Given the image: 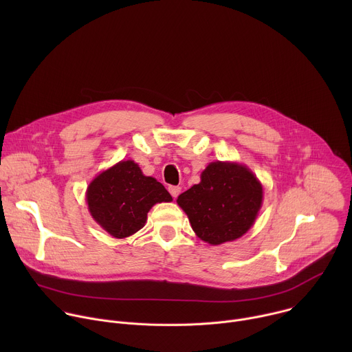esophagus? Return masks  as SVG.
Returning <instances> with one entry per match:
<instances>
[{
  "label": "esophagus",
  "mask_w": 352,
  "mask_h": 352,
  "mask_svg": "<svg viewBox=\"0 0 352 352\" xmlns=\"http://www.w3.org/2000/svg\"><path fill=\"white\" fill-rule=\"evenodd\" d=\"M168 192H170V193H171V196L175 199V197L179 195L181 188H179V186H174V185H171V186H168Z\"/></svg>",
  "instance_id": "esophagus-1"
}]
</instances>
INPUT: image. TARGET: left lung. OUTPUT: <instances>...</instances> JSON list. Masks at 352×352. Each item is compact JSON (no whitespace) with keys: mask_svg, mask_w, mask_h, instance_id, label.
I'll use <instances>...</instances> for the list:
<instances>
[{"mask_svg":"<svg viewBox=\"0 0 352 352\" xmlns=\"http://www.w3.org/2000/svg\"><path fill=\"white\" fill-rule=\"evenodd\" d=\"M195 234L210 245L231 242L254 226L263 204V186L245 164L213 162L200 182L177 199Z\"/></svg>","mask_w":352,"mask_h":352,"instance_id":"obj_1","label":"left lung"}]
</instances>
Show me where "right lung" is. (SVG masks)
Segmentation results:
<instances>
[{
  "label": "right lung",
  "mask_w": 352,
  "mask_h": 352,
  "mask_svg": "<svg viewBox=\"0 0 352 352\" xmlns=\"http://www.w3.org/2000/svg\"><path fill=\"white\" fill-rule=\"evenodd\" d=\"M168 190L146 177L133 160H121L96 175L86 189L93 220L114 238H126L144 227L156 204L171 202Z\"/></svg>",
  "instance_id": "1"
}]
</instances>
